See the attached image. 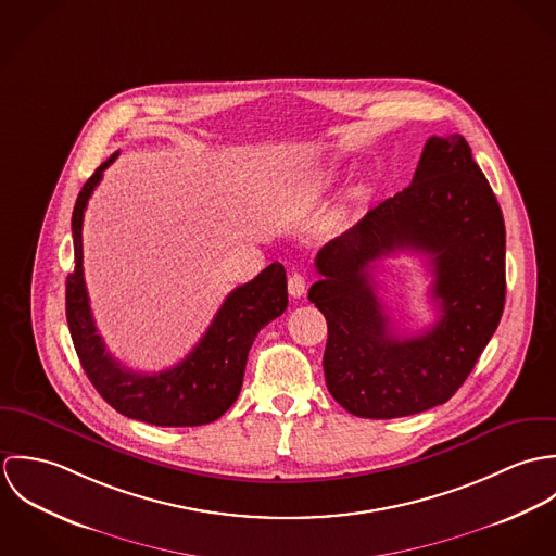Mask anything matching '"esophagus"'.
<instances>
[{
    "label": "esophagus",
    "mask_w": 556,
    "mask_h": 556,
    "mask_svg": "<svg viewBox=\"0 0 556 556\" xmlns=\"http://www.w3.org/2000/svg\"><path fill=\"white\" fill-rule=\"evenodd\" d=\"M287 287H289V295H291V298H302V295L306 293V287H308L306 276L300 274V271H293V274L289 276Z\"/></svg>",
    "instance_id": "34e87169"
}]
</instances>
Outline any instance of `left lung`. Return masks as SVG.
<instances>
[{
	"mask_svg": "<svg viewBox=\"0 0 556 556\" xmlns=\"http://www.w3.org/2000/svg\"><path fill=\"white\" fill-rule=\"evenodd\" d=\"M402 249L426 253L440 320L400 337L369 267ZM308 300L327 320L325 383L357 417L392 419L447 402L467 381L505 306V223L460 135L430 137L410 186L318 250Z\"/></svg>",
	"mask_w": 556,
	"mask_h": 556,
	"instance_id": "8db88e82",
	"label": "left lung"
}]
</instances>
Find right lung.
<instances>
[{
    "instance_id": "obj_1",
    "label": "right lung",
    "mask_w": 556,
    "mask_h": 556,
    "mask_svg": "<svg viewBox=\"0 0 556 556\" xmlns=\"http://www.w3.org/2000/svg\"><path fill=\"white\" fill-rule=\"evenodd\" d=\"M117 154L104 160L80 188L73 212L75 269L66 280V318L80 366L117 413L152 426H203L216 421L238 400L248 351L256 333L287 311V274L280 263L229 293L199 344L177 366L143 375L109 355L91 317L83 278V214L102 173Z\"/></svg>"
}]
</instances>
